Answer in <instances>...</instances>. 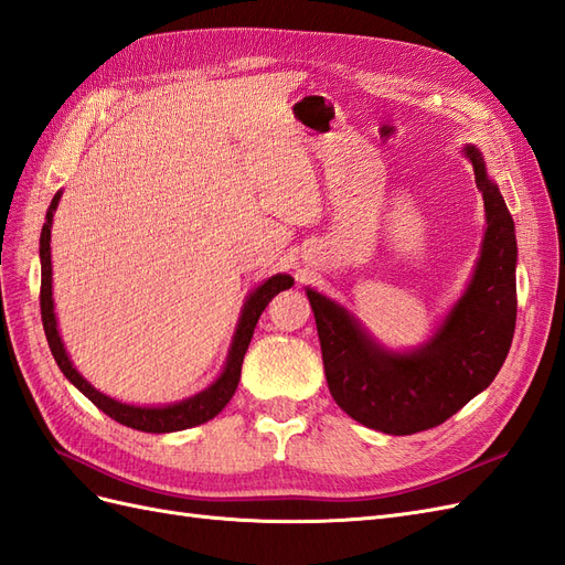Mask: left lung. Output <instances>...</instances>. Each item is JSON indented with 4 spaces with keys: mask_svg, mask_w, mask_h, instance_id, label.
Here are the masks:
<instances>
[{
    "mask_svg": "<svg viewBox=\"0 0 565 565\" xmlns=\"http://www.w3.org/2000/svg\"><path fill=\"white\" fill-rule=\"evenodd\" d=\"M484 198L487 231L466 294L434 337L411 353L370 339L339 302L308 288L329 392L353 420L384 434L431 429L494 382L515 331V224L482 152L462 148Z\"/></svg>",
    "mask_w": 565,
    "mask_h": 565,
    "instance_id": "1",
    "label": "left lung"
}]
</instances>
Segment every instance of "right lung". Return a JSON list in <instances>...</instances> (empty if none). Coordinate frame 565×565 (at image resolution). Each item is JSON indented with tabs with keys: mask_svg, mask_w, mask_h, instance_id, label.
<instances>
[{
	"mask_svg": "<svg viewBox=\"0 0 565 565\" xmlns=\"http://www.w3.org/2000/svg\"><path fill=\"white\" fill-rule=\"evenodd\" d=\"M62 191L52 198V205L47 210L45 224H42V234H40V312H42V327H45V337L50 343V351L56 360V365L64 372V377L74 384L83 396H88L95 406L107 413L111 420H117L126 427H134L140 431H152V434H167V431H179L188 429L212 420L214 415H220L222 408L231 401V396L236 394V386L241 380V365L245 351H248L250 339L255 324L259 320V315L267 308V302L277 296L279 291H286V288L294 286V279L288 274H274L265 284H259L255 291L245 300V306L238 317V327L234 341H231L226 365L222 370L216 382H212L205 392H200L191 398L171 403V406H128V403H121L117 398H109L103 392L83 380L78 370L71 365V360L66 355V349L60 337V329H56V317H54V300H52V253H50V241H52V216L56 205H60Z\"/></svg>",
	"mask_w": 565,
	"mask_h": 565,
	"instance_id": "obj_1",
	"label": "right lung"
}]
</instances>
